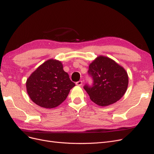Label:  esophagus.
Here are the masks:
<instances>
[{
    "label": "esophagus",
    "instance_id": "esophagus-1",
    "mask_svg": "<svg viewBox=\"0 0 154 154\" xmlns=\"http://www.w3.org/2000/svg\"><path fill=\"white\" fill-rule=\"evenodd\" d=\"M76 85H77V86H81V85H82V81H79L77 82H76Z\"/></svg>",
    "mask_w": 154,
    "mask_h": 154
}]
</instances>
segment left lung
<instances>
[{"mask_svg":"<svg viewBox=\"0 0 154 154\" xmlns=\"http://www.w3.org/2000/svg\"><path fill=\"white\" fill-rule=\"evenodd\" d=\"M88 73L93 78L92 87L85 90L94 103L106 107L116 103L128 89L129 77L125 69L112 59L100 55L89 65Z\"/></svg>","mask_w":154,"mask_h":154,"instance_id":"8db88e82","label":"left lung"}]
</instances>
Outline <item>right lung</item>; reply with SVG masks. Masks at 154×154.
Masks as SVG:
<instances>
[{"instance_id":"obj_1","label":"right lung","mask_w":154,"mask_h":154,"mask_svg":"<svg viewBox=\"0 0 154 154\" xmlns=\"http://www.w3.org/2000/svg\"><path fill=\"white\" fill-rule=\"evenodd\" d=\"M75 86L56 59L47 60L31 73L26 82L27 94L34 103L45 109L58 107Z\"/></svg>"}]
</instances>
